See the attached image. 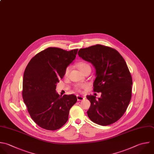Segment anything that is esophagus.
I'll return each instance as SVG.
<instances>
[{"label": "esophagus", "instance_id": "1", "mask_svg": "<svg viewBox=\"0 0 154 154\" xmlns=\"http://www.w3.org/2000/svg\"><path fill=\"white\" fill-rule=\"evenodd\" d=\"M84 96H79V95H78L77 96V100L79 101V100H82L83 99H84Z\"/></svg>", "mask_w": 154, "mask_h": 154}]
</instances>
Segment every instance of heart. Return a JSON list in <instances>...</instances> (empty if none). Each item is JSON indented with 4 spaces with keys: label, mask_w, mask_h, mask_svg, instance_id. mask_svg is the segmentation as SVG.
Instances as JSON below:
<instances>
[{
    "label": "heart",
    "mask_w": 154,
    "mask_h": 154,
    "mask_svg": "<svg viewBox=\"0 0 154 154\" xmlns=\"http://www.w3.org/2000/svg\"><path fill=\"white\" fill-rule=\"evenodd\" d=\"M78 68L79 69V70L83 73L84 72H85L86 70H88V69H91V67H90V66L89 64H88L87 63H85V62H79L78 63H77L76 64ZM70 66H68L66 68L65 70H64V76H67L69 73V72H70ZM87 87V85L86 84H80V85H76L75 87V88L77 91H80L82 89H85Z\"/></svg>",
    "instance_id": "b5f03b06"
}]
</instances>
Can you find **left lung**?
Here are the masks:
<instances>
[{"mask_svg":"<svg viewBox=\"0 0 154 154\" xmlns=\"http://www.w3.org/2000/svg\"><path fill=\"white\" fill-rule=\"evenodd\" d=\"M78 54L95 67L93 91L102 93L97 100L87 96L91 103L88 117L102 126L114 123L124 114L132 96V79L125 60L116 49L101 45L81 49Z\"/></svg>","mask_w":154,"mask_h":154,"instance_id":"obj_1","label":"left lung"}]
</instances>
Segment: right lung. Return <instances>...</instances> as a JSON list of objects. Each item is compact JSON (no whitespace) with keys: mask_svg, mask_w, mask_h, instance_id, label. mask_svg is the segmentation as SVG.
Wrapping results in <instances>:
<instances>
[{"mask_svg":"<svg viewBox=\"0 0 154 154\" xmlns=\"http://www.w3.org/2000/svg\"><path fill=\"white\" fill-rule=\"evenodd\" d=\"M78 50L48 48L35 55L25 69L23 101L32 119L43 129L54 131L61 128L68 120L70 109L77 101L76 96H61L55 89L66 68L75 59Z\"/></svg>","mask_w":154,"mask_h":154,"instance_id":"1","label":"right lung"}]
</instances>
